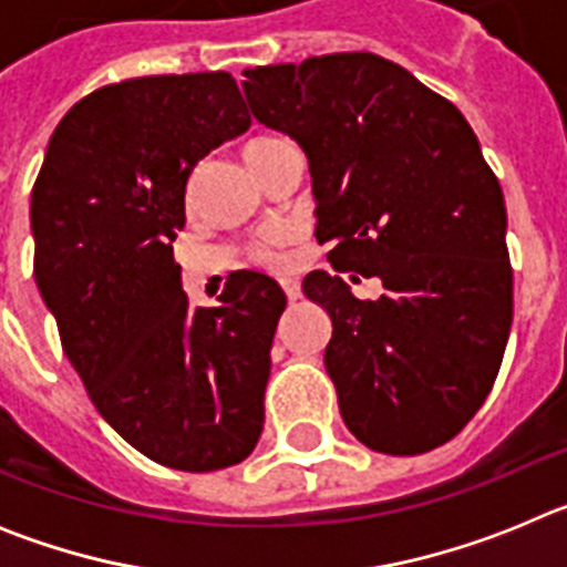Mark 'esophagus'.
Segmentation results:
<instances>
[{
  "label": "esophagus",
  "instance_id": "1",
  "mask_svg": "<svg viewBox=\"0 0 567 567\" xmlns=\"http://www.w3.org/2000/svg\"><path fill=\"white\" fill-rule=\"evenodd\" d=\"M280 287H284V292H287L289 303H295V300L300 298V284L295 278H284L280 280Z\"/></svg>",
  "mask_w": 567,
  "mask_h": 567
}]
</instances>
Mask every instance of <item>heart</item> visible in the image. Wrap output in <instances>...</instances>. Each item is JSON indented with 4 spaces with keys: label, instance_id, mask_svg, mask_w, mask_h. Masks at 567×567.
<instances>
[{
    "label": "heart",
    "instance_id": "obj_1",
    "mask_svg": "<svg viewBox=\"0 0 567 567\" xmlns=\"http://www.w3.org/2000/svg\"><path fill=\"white\" fill-rule=\"evenodd\" d=\"M275 138L272 135H258V138H249L247 144H244V158L252 153H258L260 147H267V144H272ZM289 240V233L287 229H269L264 238L258 240L252 247V258L258 260V264H264V267H278L280 260H284V247H287Z\"/></svg>",
    "mask_w": 567,
    "mask_h": 567
}]
</instances>
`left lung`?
Here are the masks:
<instances>
[{
    "mask_svg": "<svg viewBox=\"0 0 567 567\" xmlns=\"http://www.w3.org/2000/svg\"><path fill=\"white\" fill-rule=\"evenodd\" d=\"M260 124L309 158L334 275L303 292L332 318L327 372L349 432L372 452H432L477 414L514 318L505 198L457 107L374 53L244 70ZM349 274L380 277L358 301Z\"/></svg>",
    "mask_w": 567,
    "mask_h": 567,
    "instance_id": "1",
    "label": "left lung"
}]
</instances>
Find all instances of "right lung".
<instances>
[{
  "instance_id": "1",
  "label": "right lung",
  "mask_w": 567,
  "mask_h": 567,
  "mask_svg": "<svg viewBox=\"0 0 567 567\" xmlns=\"http://www.w3.org/2000/svg\"><path fill=\"white\" fill-rule=\"evenodd\" d=\"M252 124L229 73L104 84L50 135L30 198L33 278L90 400L133 449L178 471L252 454L287 295L233 272L189 307L175 233L187 178Z\"/></svg>"
}]
</instances>
